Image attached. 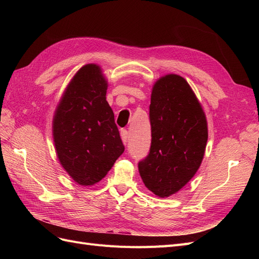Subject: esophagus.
<instances>
[{"instance_id":"obj_1","label":"esophagus","mask_w":259,"mask_h":259,"mask_svg":"<svg viewBox=\"0 0 259 259\" xmlns=\"http://www.w3.org/2000/svg\"><path fill=\"white\" fill-rule=\"evenodd\" d=\"M121 138H122V142L124 145H126L128 143V139H130V134L126 130H122L121 131Z\"/></svg>"}]
</instances>
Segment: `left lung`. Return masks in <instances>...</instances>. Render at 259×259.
Segmentation results:
<instances>
[{
  "label": "left lung",
  "instance_id": "1",
  "mask_svg": "<svg viewBox=\"0 0 259 259\" xmlns=\"http://www.w3.org/2000/svg\"><path fill=\"white\" fill-rule=\"evenodd\" d=\"M151 145L138 163L145 186L160 198L176 193L197 173L207 143L203 109L184 77L155 82L149 107Z\"/></svg>",
  "mask_w": 259,
  "mask_h": 259
}]
</instances>
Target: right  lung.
Returning a JSON list of instances; mask_svg holds the SVG:
<instances>
[{
    "label": "right lung",
    "instance_id": "right-lung-1",
    "mask_svg": "<svg viewBox=\"0 0 259 259\" xmlns=\"http://www.w3.org/2000/svg\"><path fill=\"white\" fill-rule=\"evenodd\" d=\"M108 84L96 65L75 73L55 112L54 143L59 162L75 183L100 182L124 152V145L106 100Z\"/></svg>",
    "mask_w": 259,
    "mask_h": 259
}]
</instances>
